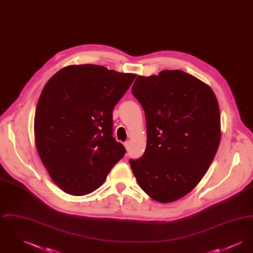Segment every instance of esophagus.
Wrapping results in <instances>:
<instances>
[{"label": "esophagus", "instance_id": "obj_1", "mask_svg": "<svg viewBox=\"0 0 253 253\" xmlns=\"http://www.w3.org/2000/svg\"><path fill=\"white\" fill-rule=\"evenodd\" d=\"M130 144H131V143H130V141H126V142L124 143V146H125V148H126V150H127V151L130 149Z\"/></svg>", "mask_w": 253, "mask_h": 253}]
</instances>
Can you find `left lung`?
Listing matches in <instances>:
<instances>
[{
    "instance_id": "8db88e82",
    "label": "left lung",
    "mask_w": 253,
    "mask_h": 253,
    "mask_svg": "<svg viewBox=\"0 0 253 253\" xmlns=\"http://www.w3.org/2000/svg\"><path fill=\"white\" fill-rule=\"evenodd\" d=\"M132 94L144 110L147 144L130 165L139 187L160 203L176 201L204 177L221 139L212 89L181 70L138 76Z\"/></svg>"
}]
</instances>
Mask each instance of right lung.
<instances>
[{
	"instance_id": "1",
	"label": "right lung",
	"mask_w": 253,
	"mask_h": 253,
	"mask_svg": "<svg viewBox=\"0 0 253 253\" xmlns=\"http://www.w3.org/2000/svg\"><path fill=\"white\" fill-rule=\"evenodd\" d=\"M135 77L101 65H69L44 85L34 119L35 144L64 193H93L124 157V146L112 136V112Z\"/></svg>"
}]
</instances>
